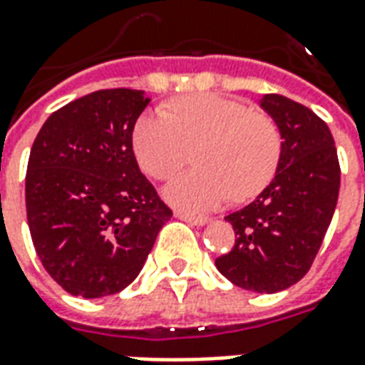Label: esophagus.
Wrapping results in <instances>:
<instances>
[{"label":"esophagus","instance_id":"1","mask_svg":"<svg viewBox=\"0 0 365 365\" xmlns=\"http://www.w3.org/2000/svg\"><path fill=\"white\" fill-rule=\"evenodd\" d=\"M175 217L178 219H182V221L190 222V225H197V227H203L205 222H209L207 217H195V215H187V213H182V211H175Z\"/></svg>","mask_w":365,"mask_h":365}]
</instances>
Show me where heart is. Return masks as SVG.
Segmentation results:
<instances>
[{
	"instance_id": "b5f03b06",
	"label": "heart",
	"mask_w": 365,
	"mask_h": 365,
	"mask_svg": "<svg viewBox=\"0 0 365 365\" xmlns=\"http://www.w3.org/2000/svg\"><path fill=\"white\" fill-rule=\"evenodd\" d=\"M199 170L166 185V197L187 213L258 195L274 178L282 136L275 123L245 103L215 93L178 97L164 111L144 113L133 128V150L144 174L166 180L185 164L190 148Z\"/></svg>"
}]
</instances>
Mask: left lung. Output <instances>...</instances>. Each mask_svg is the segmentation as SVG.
<instances>
[{
	"label": "left lung",
	"instance_id": "left-lung-1",
	"mask_svg": "<svg viewBox=\"0 0 365 365\" xmlns=\"http://www.w3.org/2000/svg\"><path fill=\"white\" fill-rule=\"evenodd\" d=\"M260 105L283 138L279 164L250 205L225 217L237 240L215 266L242 289L277 293L309 272L321 248L336 209L340 164L330 128L309 107L277 93Z\"/></svg>",
	"mask_w": 365,
	"mask_h": 365
}]
</instances>
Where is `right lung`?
<instances>
[{"mask_svg": "<svg viewBox=\"0 0 365 365\" xmlns=\"http://www.w3.org/2000/svg\"><path fill=\"white\" fill-rule=\"evenodd\" d=\"M150 97L99 90L38 130L25 178L33 245L62 289L86 299L135 282L172 209L140 174L133 128Z\"/></svg>", "mask_w": 365, "mask_h": 365, "instance_id": "1", "label": "right lung"}]
</instances>
